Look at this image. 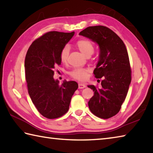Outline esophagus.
<instances>
[{"label": "esophagus", "mask_w": 153, "mask_h": 153, "mask_svg": "<svg viewBox=\"0 0 153 153\" xmlns=\"http://www.w3.org/2000/svg\"><path fill=\"white\" fill-rule=\"evenodd\" d=\"M86 87V85L85 84H82V83H79V88L82 89Z\"/></svg>", "instance_id": "1"}]
</instances>
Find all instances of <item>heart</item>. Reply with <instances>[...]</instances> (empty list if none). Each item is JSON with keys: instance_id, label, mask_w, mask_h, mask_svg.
<instances>
[{"instance_id": "1", "label": "heart", "mask_w": 153, "mask_h": 153, "mask_svg": "<svg viewBox=\"0 0 153 153\" xmlns=\"http://www.w3.org/2000/svg\"><path fill=\"white\" fill-rule=\"evenodd\" d=\"M76 47L85 56H91L94 52V45L90 41L86 39H80L76 42ZM69 54L68 47H63L60 53V59L62 63L67 62ZM89 71L87 68H76L69 73V75L73 79L79 81H84L88 77Z\"/></svg>"}]
</instances>
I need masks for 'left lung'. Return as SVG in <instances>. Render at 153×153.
I'll return each instance as SVG.
<instances>
[{"label":"left lung","mask_w":153,"mask_h":153,"mask_svg":"<svg viewBox=\"0 0 153 153\" xmlns=\"http://www.w3.org/2000/svg\"><path fill=\"white\" fill-rule=\"evenodd\" d=\"M99 45L100 54L94 75L102 79V87L88 85L94 91L88 107L95 116L107 119L119 112L131 82L127 50L121 39L105 26L88 27L79 33Z\"/></svg>","instance_id":"8db88e82"}]
</instances>
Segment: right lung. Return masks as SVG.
I'll list each match as a JSON object with an SVG mask.
<instances>
[{
  "instance_id": "add662e5",
  "label": "right lung",
  "mask_w": 153,
  "mask_h": 153,
  "mask_svg": "<svg viewBox=\"0 0 153 153\" xmlns=\"http://www.w3.org/2000/svg\"><path fill=\"white\" fill-rule=\"evenodd\" d=\"M74 33L51 31L32 43L26 54L25 76L28 94L37 111L47 119L62 117L68 111L72 96L78 88L75 81L59 84L54 69L61 65L60 53Z\"/></svg>"
}]
</instances>
